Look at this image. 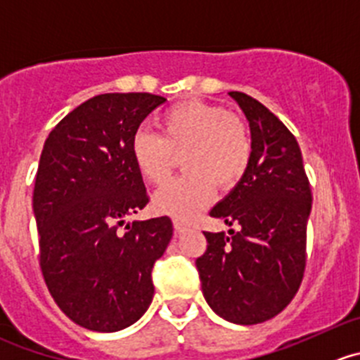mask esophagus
<instances>
[{
    "instance_id": "esophagus-1",
    "label": "esophagus",
    "mask_w": 360,
    "mask_h": 360,
    "mask_svg": "<svg viewBox=\"0 0 360 360\" xmlns=\"http://www.w3.org/2000/svg\"><path fill=\"white\" fill-rule=\"evenodd\" d=\"M186 229H188V225L186 223H183V221H174V230H176V233H183V232H186Z\"/></svg>"
}]
</instances>
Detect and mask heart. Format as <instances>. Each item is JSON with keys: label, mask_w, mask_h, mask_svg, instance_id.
<instances>
[{"label": "heart", "mask_w": 360, "mask_h": 360, "mask_svg": "<svg viewBox=\"0 0 360 360\" xmlns=\"http://www.w3.org/2000/svg\"><path fill=\"white\" fill-rule=\"evenodd\" d=\"M160 137L141 130L130 146L139 176L149 184H163L176 160L183 158L181 179L153 195V207L177 221H190L214 198L216 186L232 190L250 169L253 141L246 124L212 103L183 102L158 120Z\"/></svg>", "instance_id": "1"}]
</instances>
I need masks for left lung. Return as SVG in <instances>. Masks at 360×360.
Here are the masks:
<instances>
[{"mask_svg":"<svg viewBox=\"0 0 360 360\" xmlns=\"http://www.w3.org/2000/svg\"><path fill=\"white\" fill-rule=\"evenodd\" d=\"M229 96L250 123L253 156L246 176L209 214L239 230L204 232L197 258L202 292L212 311L240 326L283 311L301 287L311 188L301 148L287 127L258 100Z\"/></svg>","mask_w":360,"mask_h":360,"instance_id":"8db88e82","label":"left lung"}]
</instances>
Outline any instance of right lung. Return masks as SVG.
<instances>
[{
  "instance_id": "obj_1",
  "label": "right lung",
  "mask_w": 360,
  "mask_h": 360,
  "mask_svg": "<svg viewBox=\"0 0 360 360\" xmlns=\"http://www.w3.org/2000/svg\"><path fill=\"white\" fill-rule=\"evenodd\" d=\"M163 102L151 93L93 96L44 144L33 191L41 274L56 304L84 329L130 327L155 295L151 271L172 239V221L120 226L149 202L130 146Z\"/></svg>"
}]
</instances>
